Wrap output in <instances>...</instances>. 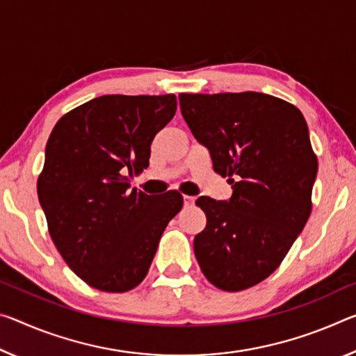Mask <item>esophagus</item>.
Wrapping results in <instances>:
<instances>
[{"label":"esophagus","instance_id":"esophagus-1","mask_svg":"<svg viewBox=\"0 0 356 356\" xmlns=\"http://www.w3.org/2000/svg\"><path fill=\"white\" fill-rule=\"evenodd\" d=\"M195 201H196L195 196H187V195L184 196V204H185V206H193Z\"/></svg>","mask_w":356,"mask_h":356}]
</instances>
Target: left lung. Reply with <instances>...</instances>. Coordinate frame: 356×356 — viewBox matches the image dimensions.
Returning a JSON list of instances; mask_svg holds the SVG:
<instances>
[{"label": "left lung", "mask_w": 356, "mask_h": 356, "mask_svg": "<svg viewBox=\"0 0 356 356\" xmlns=\"http://www.w3.org/2000/svg\"><path fill=\"white\" fill-rule=\"evenodd\" d=\"M179 103L213 171L233 185L229 201L196 200L207 223L195 257L217 289H250L279 268L310 216L318 163L307 123L298 107L257 92L180 93Z\"/></svg>", "instance_id": "obj_1"}]
</instances>
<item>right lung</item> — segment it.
<instances>
[{"label":"right lung","mask_w":356,"mask_h":356,"mask_svg":"<svg viewBox=\"0 0 356 356\" xmlns=\"http://www.w3.org/2000/svg\"><path fill=\"white\" fill-rule=\"evenodd\" d=\"M176 109L174 95H104L67 112L50 133L38 198L56 250L93 289L138 286L182 209L176 191L156 200L129 185Z\"/></svg>","instance_id":"obj_1"}]
</instances>
